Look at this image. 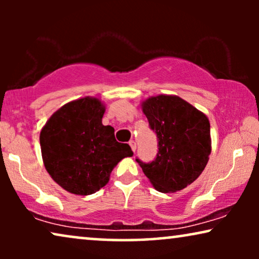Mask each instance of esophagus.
Listing matches in <instances>:
<instances>
[{
    "label": "esophagus",
    "mask_w": 259,
    "mask_h": 259,
    "mask_svg": "<svg viewBox=\"0 0 259 259\" xmlns=\"http://www.w3.org/2000/svg\"><path fill=\"white\" fill-rule=\"evenodd\" d=\"M130 146H131V148H132L133 152H136V150H137V144H136V141L131 140V141H130Z\"/></svg>",
    "instance_id": "34e87169"
}]
</instances>
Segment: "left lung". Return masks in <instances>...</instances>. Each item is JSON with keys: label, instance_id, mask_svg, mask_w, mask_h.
Segmentation results:
<instances>
[{"label": "left lung", "instance_id": "8db88e82", "mask_svg": "<svg viewBox=\"0 0 259 259\" xmlns=\"http://www.w3.org/2000/svg\"><path fill=\"white\" fill-rule=\"evenodd\" d=\"M143 111L157 134L158 153L150 162L136 160L155 190L176 192L192 184L204 171L211 153L206 115L179 97L147 99Z\"/></svg>", "mask_w": 259, "mask_h": 259}]
</instances>
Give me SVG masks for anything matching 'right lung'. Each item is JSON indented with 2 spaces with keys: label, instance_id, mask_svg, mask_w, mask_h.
<instances>
[{
  "label": "right lung",
  "instance_id": "right-lung-1",
  "mask_svg": "<svg viewBox=\"0 0 259 259\" xmlns=\"http://www.w3.org/2000/svg\"><path fill=\"white\" fill-rule=\"evenodd\" d=\"M104 113L98 99H79L56 111L41 131L46 169L70 193H95L108 183L114 166L133 155L128 144L116 141L112 126L102 125Z\"/></svg>",
  "mask_w": 259,
  "mask_h": 259
}]
</instances>
